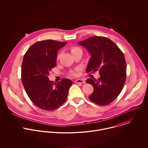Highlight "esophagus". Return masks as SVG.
<instances>
[{"instance_id": "obj_1", "label": "esophagus", "mask_w": 148, "mask_h": 148, "mask_svg": "<svg viewBox=\"0 0 148 148\" xmlns=\"http://www.w3.org/2000/svg\"><path fill=\"white\" fill-rule=\"evenodd\" d=\"M75 83H80V84H83V83H85V81L82 79H77L75 80Z\"/></svg>"}]
</instances>
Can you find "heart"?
<instances>
[{"label":"heart","mask_w":148,"mask_h":148,"mask_svg":"<svg viewBox=\"0 0 148 148\" xmlns=\"http://www.w3.org/2000/svg\"><path fill=\"white\" fill-rule=\"evenodd\" d=\"M77 48H77V47H75V48H73L72 50H73V49H77ZM59 56H58V59H59ZM71 74L72 75H73V76H76L77 75V73L76 72H72V73H71Z\"/></svg>","instance_id":"heart-1"}]
</instances>
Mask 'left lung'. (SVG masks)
I'll use <instances>...</instances> for the list:
<instances>
[{"instance_id": "1", "label": "left lung", "mask_w": 148, "mask_h": 148, "mask_svg": "<svg viewBox=\"0 0 148 148\" xmlns=\"http://www.w3.org/2000/svg\"><path fill=\"white\" fill-rule=\"evenodd\" d=\"M79 44L91 55L86 72L99 71L100 76L97 80H86L94 89L89 99L98 105L109 104L121 93L125 82L127 64L123 53L114 42L103 36H93Z\"/></svg>"}]
</instances>
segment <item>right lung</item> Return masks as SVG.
Segmentation results:
<instances>
[{
    "label": "right lung",
    "instance_id": "1",
    "mask_svg": "<svg viewBox=\"0 0 148 148\" xmlns=\"http://www.w3.org/2000/svg\"><path fill=\"white\" fill-rule=\"evenodd\" d=\"M66 42L45 40L35 42L25 53L21 65V81L31 101L42 110H53L66 101L72 82L62 79L57 84L48 78L56 66L57 53Z\"/></svg>",
    "mask_w": 148,
    "mask_h": 148
}]
</instances>
